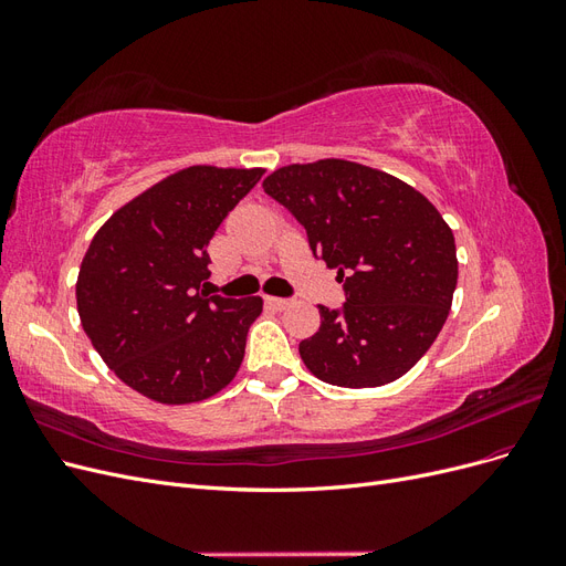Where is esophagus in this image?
<instances>
[{"label": "esophagus", "mask_w": 566, "mask_h": 566, "mask_svg": "<svg viewBox=\"0 0 566 566\" xmlns=\"http://www.w3.org/2000/svg\"><path fill=\"white\" fill-rule=\"evenodd\" d=\"M264 302H266V306H271V310H276V312H283V310H287L290 304H293V302L283 300V297H266Z\"/></svg>", "instance_id": "esophagus-1"}]
</instances>
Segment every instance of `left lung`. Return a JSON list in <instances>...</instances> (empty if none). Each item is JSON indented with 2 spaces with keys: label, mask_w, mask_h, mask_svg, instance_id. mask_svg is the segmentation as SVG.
I'll list each match as a JSON object with an SVG mask.
<instances>
[{
  "label": "left lung",
  "mask_w": 566,
  "mask_h": 566,
  "mask_svg": "<svg viewBox=\"0 0 566 566\" xmlns=\"http://www.w3.org/2000/svg\"><path fill=\"white\" fill-rule=\"evenodd\" d=\"M262 186L345 283L342 310L318 306L321 328L300 342L304 366L352 389L399 380L447 323L458 283L451 227L413 186L349 160L287 165Z\"/></svg>",
  "instance_id": "1"
}]
</instances>
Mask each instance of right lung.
Returning a JSON list of instances; mask_svg holds the SVG:
<instances>
[{"label": "right lung", "instance_id": "add662e5", "mask_svg": "<svg viewBox=\"0 0 566 566\" xmlns=\"http://www.w3.org/2000/svg\"><path fill=\"white\" fill-rule=\"evenodd\" d=\"M264 169L193 165L101 227L77 273L82 328L127 387L158 403L214 397L245 356L262 297H208V245Z\"/></svg>", "mask_w": 566, "mask_h": 566}]
</instances>
